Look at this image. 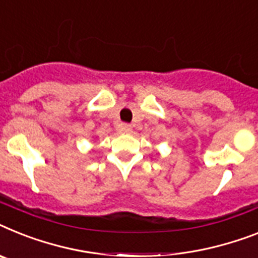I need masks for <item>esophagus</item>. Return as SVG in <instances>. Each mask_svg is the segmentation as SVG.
Here are the masks:
<instances>
[{
    "mask_svg": "<svg viewBox=\"0 0 258 258\" xmlns=\"http://www.w3.org/2000/svg\"><path fill=\"white\" fill-rule=\"evenodd\" d=\"M119 131H120V133L122 134H131L133 133V127H131V125L130 124H120L119 125Z\"/></svg>",
    "mask_w": 258,
    "mask_h": 258,
    "instance_id": "esophagus-1",
    "label": "esophagus"
}]
</instances>
